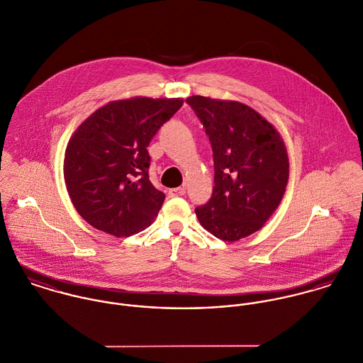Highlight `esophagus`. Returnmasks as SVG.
Returning a JSON list of instances; mask_svg holds the SVG:
<instances>
[{
	"instance_id": "obj_1",
	"label": "esophagus",
	"mask_w": 363,
	"mask_h": 363,
	"mask_svg": "<svg viewBox=\"0 0 363 363\" xmlns=\"http://www.w3.org/2000/svg\"><path fill=\"white\" fill-rule=\"evenodd\" d=\"M184 193H186L184 187H176V189H170L169 190V196L170 197H179V196H183Z\"/></svg>"
}]
</instances>
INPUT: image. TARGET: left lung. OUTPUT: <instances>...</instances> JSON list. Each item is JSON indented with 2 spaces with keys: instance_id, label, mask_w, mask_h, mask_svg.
I'll return each mask as SVG.
<instances>
[{
  "instance_id": "8db88e82",
  "label": "left lung",
  "mask_w": 363,
  "mask_h": 363,
  "mask_svg": "<svg viewBox=\"0 0 363 363\" xmlns=\"http://www.w3.org/2000/svg\"><path fill=\"white\" fill-rule=\"evenodd\" d=\"M213 152V190L196 208L204 229L225 242L259 229L278 208L289 177V160L279 133L256 110L235 101L190 96Z\"/></svg>"
}]
</instances>
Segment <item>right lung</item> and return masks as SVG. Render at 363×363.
I'll return each mask as SVG.
<instances>
[{"instance_id":"add662e5","label":"right lung","mask_w":363,"mask_h":363,"mask_svg":"<svg viewBox=\"0 0 363 363\" xmlns=\"http://www.w3.org/2000/svg\"><path fill=\"white\" fill-rule=\"evenodd\" d=\"M183 99L131 98L104 104L72 134L64 179L78 213L116 238L152 223L164 201L148 169V145Z\"/></svg>"}]
</instances>
